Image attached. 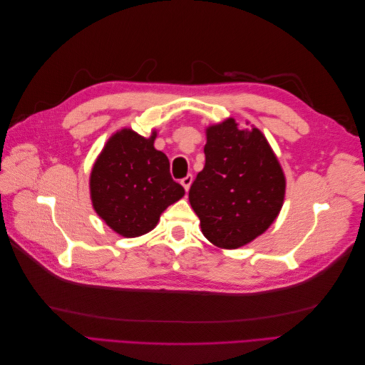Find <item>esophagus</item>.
Returning <instances> with one entry per match:
<instances>
[{
  "label": "esophagus",
  "mask_w": 365,
  "mask_h": 365,
  "mask_svg": "<svg viewBox=\"0 0 365 365\" xmlns=\"http://www.w3.org/2000/svg\"><path fill=\"white\" fill-rule=\"evenodd\" d=\"M192 181H193V176L192 175H187V176H184V178L181 180V184H182V187L185 189V192H189L190 185H192Z\"/></svg>",
  "instance_id": "34e87169"
}]
</instances>
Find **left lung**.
<instances>
[{"label": "left lung", "instance_id": "left-lung-1", "mask_svg": "<svg viewBox=\"0 0 365 365\" xmlns=\"http://www.w3.org/2000/svg\"><path fill=\"white\" fill-rule=\"evenodd\" d=\"M205 165L189 201L213 245L236 250L250 244L279 216L286 180L262 132L227 118L207 128Z\"/></svg>", "mask_w": 365, "mask_h": 365}]
</instances>
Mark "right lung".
I'll return each instance as SVG.
<instances>
[{
  "label": "right lung",
  "mask_w": 365,
  "mask_h": 365,
  "mask_svg": "<svg viewBox=\"0 0 365 365\" xmlns=\"http://www.w3.org/2000/svg\"><path fill=\"white\" fill-rule=\"evenodd\" d=\"M149 138L121 129L108 140L97 157L90 178L96 213L123 237H137L155 228L170 204L184 196L172 180L169 158Z\"/></svg>",
  "instance_id": "1"
}]
</instances>
